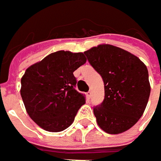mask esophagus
Wrapping results in <instances>:
<instances>
[{
	"label": "esophagus",
	"instance_id": "esophagus-1",
	"mask_svg": "<svg viewBox=\"0 0 161 161\" xmlns=\"http://www.w3.org/2000/svg\"><path fill=\"white\" fill-rule=\"evenodd\" d=\"M87 97H88V99H90V97H91V91H89V92H87Z\"/></svg>",
	"mask_w": 161,
	"mask_h": 161
}]
</instances>
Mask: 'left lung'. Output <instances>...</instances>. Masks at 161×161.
<instances>
[{
	"label": "left lung",
	"instance_id": "left-lung-1",
	"mask_svg": "<svg viewBox=\"0 0 161 161\" xmlns=\"http://www.w3.org/2000/svg\"><path fill=\"white\" fill-rule=\"evenodd\" d=\"M84 53L104 81V101L93 109L98 126L110 134L129 130L142 117L149 100L146 65L133 53L108 44Z\"/></svg>",
	"mask_w": 161,
	"mask_h": 161
}]
</instances>
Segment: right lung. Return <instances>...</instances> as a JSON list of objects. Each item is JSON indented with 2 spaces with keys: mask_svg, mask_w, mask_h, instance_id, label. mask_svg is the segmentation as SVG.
<instances>
[{
  "mask_svg": "<svg viewBox=\"0 0 161 161\" xmlns=\"http://www.w3.org/2000/svg\"><path fill=\"white\" fill-rule=\"evenodd\" d=\"M83 53L57 51L26 70L20 95L27 113L47 132H62L73 123L85 96L76 90L73 71L86 63Z\"/></svg>",
  "mask_w": 161,
  "mask_h": 161,
  "instance_id": "add662e5",
  "label": "right lung"
}]
</instances>
